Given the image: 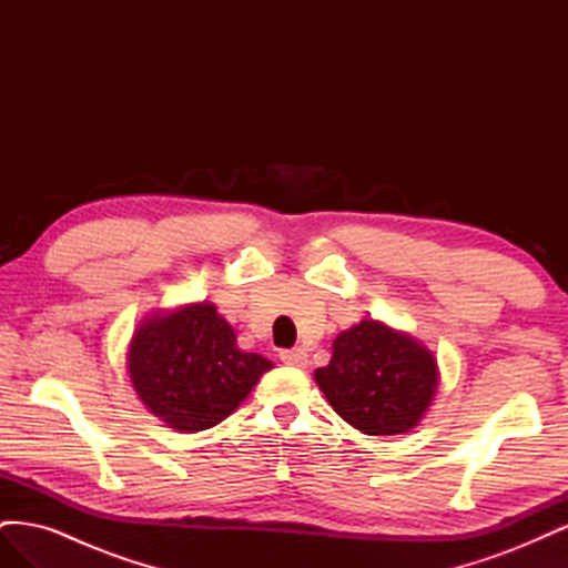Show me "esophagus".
Returning <instances> with one entry per match:
<instances>
[{
  "label": "esophagus",
  "instance_id": "34e87169",
  "mask_svg": "<svg viewBox=\"0 0 568 568\" xmlns=\"http://www.w3.org/2000/svg\"><path fill=\"white\" fill-rule=\"evenodd\" d=\"M280 359L284 365H291V367H305L307 365V353L303 348H288V351L280 353Z\"/></svg>",
  "mask_w": 568,
  "mask_h": 568
}]
</instances>
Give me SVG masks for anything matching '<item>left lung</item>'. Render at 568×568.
Listing matches in <instances>:
<instances>
[{
	"label": "left lung",
	"mask_w": 568,
	"mask_h": 568,
	"mask_svg": "<svg viewBox=\"0 0 568 568\" xmlns=\"http://www.w3.org/2000/svg\"><path fill=\"white\" fill-rule=\"evenodd\" d=\"M315 382L336 415L367 436L415 428L438 388L434 353L384 322L363 320L334 338Z\"/></svg>",
	"instance_id": "1"
}]
</instances>
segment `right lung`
Wrapping results in <instances>:
<instances>
[{
	"instance_id": "add662e5",
	"label": "right lung",
	"mask_w": 568,
	"mask_h": 568,
	"mask_svg": "<svg viewBox=\"0 0 568 568\" xmlns=\"http://www.w3.org/2000/svg\"><path fill=\"white\" fill-rule=\"evenodd\" d=\"M270 359L236 346L213 303L153 313L132 334L128 372L140 400L182 434L205 432L244 403Z\"/></svg>"
}]
</instances>
